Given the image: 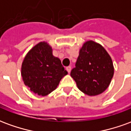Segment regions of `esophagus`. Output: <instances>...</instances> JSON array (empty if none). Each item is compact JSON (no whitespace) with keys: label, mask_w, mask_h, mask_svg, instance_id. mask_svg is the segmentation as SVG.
<instances>
[{"label":"esophagus","mask_w":131,"mask_h":131,"mask_svg":"<svg viewBox=\"0 0 131 131\" xmlns=\"http://www.w3.org/2000/svg\"><path fill=\"white\" fill-rule=\"evenodd\" d=\"M66 69H67V72H68L69 74L71 72V67H67V68H66Z\"/></svg>","instance_id":"obj_1"}]
</instances>
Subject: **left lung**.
<instances>
[{
	"label": "left lung",
	"mask_w": 131,
	"mask_h": 131,
	"mask_svg": "<svg viewBox=\"0 0 131 131\" xmlns=\"http://www.w3.org/2000/svg\"><path fill=\"white\" fill-rule=\"evenodd\" d=\"M75 66L70 74L83 93L97 95L110 85L114 75L112 60L99 43L93 40L85 42L80 50Z\"/></svg>",
	"instance_id": "8db88e82"
}]
</instances>
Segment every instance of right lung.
Returning a JSON list of instances; mask_svg holds the SVG:
<instances>
[{
    "label": "right lung",
    "instance_id": "add662e5",
    "mask_svg": "<svg viewBox=\"0 0 131 131\" xmlns=\"http://www.w3.org/2000/svg\"><path fill=\"white\" fill-rule=\"evenodd\" d=\"M24 83L35 94L46 96L57 88L60 80L68 74L59 58L46 42H40L24 57L21 64Z\"/></svg>",
    "mask_w": 131,
    "mask_h": 131
}]
</instances>
